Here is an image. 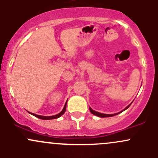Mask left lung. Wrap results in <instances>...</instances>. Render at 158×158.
Here are the masks:
<instances>
[{
	"instance_id": "8db88e82",
	"label": "left lung",
	"mask_w": 158,
	"mask_h": 158,
	"mask_svg": "<svg viewBox=\"0 0 158 158\" xmlns=\"http://www.w3.org/2000/svg\"><path fill=\"white\" fill-rule=\"evenodd\" d=\"M131 106V104L129 105V106H127V107L125 108V109H124V110H122V111H125V110H126L127 109H128V108H129V106ZM89 110H90V111H91V113H92V114H95V115H96V116H98V117H101V118H107V117H111V116L116 115V114H119V113H121V112H122V111H120V112H118V113H116V114H102V113H100V112H98V111H94V110H92V109H91V108H89Z\"/></svg>"
}]
</instances>
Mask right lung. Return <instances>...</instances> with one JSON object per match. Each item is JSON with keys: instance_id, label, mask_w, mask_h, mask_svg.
Listing matches in <instances>:
<instances>
[{"instance_id": "right-lung-1", "label": "right lung", "mask_w": 158, "mask_h": 158, "mask_svg": "<svg viewBox=\"0 0 158 158\" xmlns=\"http://www.w3.org/2000/svg\"><path fill=\"white\" fill-rule=\"evenodd\" d=\"M66 103H67V102H66V104H65L64 108H63V109L62 110L61 112L59 113V114H56V115H52V116H42V115H38V114H33V113H30V112H29V113H30V114H33V115L35 116V117H37L38 118L44 119V120H49V119L58 118H60V116L63 115V114L65 113V111H66Z\"/></svg>"}]
</instances>
